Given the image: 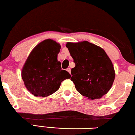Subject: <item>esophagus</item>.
<instances>
[{"instance_id":"1","label":"esophagus","mask_w":135,"mask_h":135,"mask_svg":"<svg viewBox=\"0 0 135 135\" xmlns=\"http://www.w3.org/2000/svg\"><path fill=\"white\" fill-rule=\"evenodd\" d=\"M67 71H68V73H71V69H70V68H67Z\"/></svg>"}]
</instances>
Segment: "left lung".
<instances>
[{
  "instance_id": "1",
  "label": "left lung",
  "mask_w": 135,
  "mask_h": 135,
  "mask_svg": "<svg viewBox=\"0 0 135 135\" xmlns=\"http://www.w3.org/2000/svg\"><path fill=\"white\" fill-rule=\"evenodd\" d=\"M75 63L71 80L77 90L90 99L105 95L115 78L111 61L103 49L87 41L66 45Z\"/></svg>"
}]
</instances>
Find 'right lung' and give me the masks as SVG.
<instances>
[{"mask_svg":"<svg viewBox=\"0 0 135 135\" xmlns=\"http://www.w3.org/2000/svg\"><path fill=\"white\" fill-rule=\"evenodd\" d=\"M61 46L55 41H43L33 49L22 70L25 86L36 97H45L59 89L61 82L70 79L57 59Z\"/></svg>","mask_w":135,"mask_h":135,"instance_id":"add662e5","label":"right lung"}]
</instances>
